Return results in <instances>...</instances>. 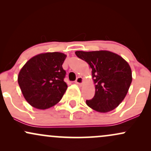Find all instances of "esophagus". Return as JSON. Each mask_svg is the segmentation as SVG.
<instances>
[{
    "label": "esophagus",
    "mask_w": 151,
    "mask_h": 151,
    "mask_svg": "<svg viewBox=\"0 0 151 151\" xmlns=\"http://www.w3.org/2000/svg\"><path fill=\"white\" fill-rule=\"evenodd\" d=\"M83 81H84V79H83V78L81 77H78L77 78V79H76L75 82L77 83L78 84H81L83 83Z\"/></svg>",
    "instance_id": "esophagus-1"
}]
</instances>
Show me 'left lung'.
Instances as JSON below:
<instances>
[{
	"mask_svg": "<svg viewBox=\"0 0 151 151\" xmlns=\"http://www.w3.org/2000/svg\"><path fill=\"white\" fill-rule=\"evenodd\" d=\"M76 55L91 68L95 84L94 96L87 106L101 113L114 110L124 99L132 81L131 67L117 54L106 50L77 51Z\"/></svg>",
	"mask_w": 151,
	"mask_h": 151,
	"instance_id": "8db88e82",
	"label": "left lung"
}]
</instances>
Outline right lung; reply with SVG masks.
Instances as JSON below:
<instances>
[{
	"instance_id": "right-lung-1",
	"label": "right lung",
	"mask_w": 151,
	"mask_h": 151,
	"mask_svg": "<svg viewBox=\"0 0 151 151\" xmlns=\"http://www.w3.org/2000/svg\"><path fill=\"white\" fill-rule=\"evenodd\" d=\"M66 57L61 52L40 54L29 60L19 72L18 81L26 101L38 109L53 106L67 89L62 68Z\"/></svg>"
}]
</instances>
